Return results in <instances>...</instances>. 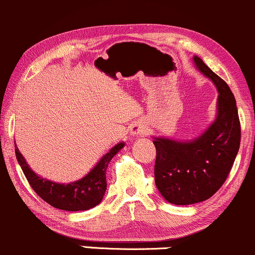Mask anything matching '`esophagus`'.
<instances>
[{
	"label": "esophagus",
	"instance_id": "esophagus-1",
	"mask_svg": "<svg viewBox=\"0 0 255 255\" xmlns=\"http://www.w3.org/2000/svg\"><path fill=\"white\" fill-rule=\"evenodd\" d=\"M145 131H147V127H145L144 123L137 122L130 128V135H131V137L142 136Z\"/></svg>",
	"mask_w": 255,
	"mask_h": 255
}]
</instances>
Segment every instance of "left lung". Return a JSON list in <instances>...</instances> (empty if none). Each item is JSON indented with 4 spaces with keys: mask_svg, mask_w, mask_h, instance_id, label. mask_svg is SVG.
<instances>
[{
    "mask_svg": "<svg viewBox=\"0 0 255 255\" xmlns=\"http://www.w3.org/2000/svg\"><path fill=\"white\" fill-rule=\"evenodd\" d=\"M193 60L197 70L217 88V116L212 124L193 139L153 137L156 188L166 201L173 205L197 204L216 194L228 178L241 141L236 100L230 88L199 56Z\"/></svg>",
    "mask_w": 255,
    "mask_h": 255,
    "instance_id": "8db88e82",
    "label": "left lung"
}]
</instances>
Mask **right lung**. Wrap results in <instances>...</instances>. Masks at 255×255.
Masks as SVG:
<instances>
[{
	"label": "right lung",
	"mask_w": 255,
	"mask_h": 255,
	"mask_svg": "<svg viewBox=\"0 0 255 255\" xmlns=\"http://www.w3.org/2000/svg\"><path fill=\"white\" fill-rule=\"evenodd\" d=\"M125 143L119 142L111 148L99 162L78 181L71 183H56L38 176L30 168L22 154L20 153L15 144V155L25 177L39 197L48 202L53 207L64 211H87L95 207L104 199L107 181L106 171L108 164L118 151L124 148Z\"/></svg>",
	"instance_id": "1"
}]
</instances>
